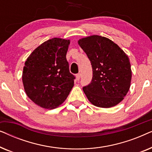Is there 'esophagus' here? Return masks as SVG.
Masks as SVG:
<instances>
[{"label": "esophagus", "instance_id": "obj_1", "mask_svg": "<svg viewBox=\"0 0 152 152\" xmlns=\"http://www.w3.org/2000/svg\"><path fill=\"white\" fill-rule=\"evenodd\" d=\"M80 75H81L80 73L77 74L76 75H75V76H76V81H77V82H78L79 80H80Z\"/></svg>", "mask_w": 152, "mask_h": 152}]
</instances>
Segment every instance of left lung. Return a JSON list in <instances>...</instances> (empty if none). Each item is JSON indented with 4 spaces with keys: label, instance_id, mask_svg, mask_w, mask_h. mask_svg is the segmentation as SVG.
Here are the masks:
<instances>
[{
    "label": "left lung",
    "instance_id": "1",
    "mask_svg": "<svg viewBox=\"0 0 152 152\" xmlns=\"http://www.w3.org/2000/svg\"><path fill=\"white\" fill-rule=\"evenodd\" d=\"M93 68L91 84L83 91L97 107L110 108L123 100L131 86L132 69L128 56L107 37L92 35L78 41Z\"/></svg>",
    "mask_w": 152,
    "mask_h": 152
}]
</instances>
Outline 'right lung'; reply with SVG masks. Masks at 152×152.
<instances>
[{"label": "right lung", "mask_w": 152, "mask_h": 152, "mask_svg": "<svg viewBox=\"0 0 152 152\" xmlns=\"http://www.w3.org/2000/svg\"><path fill=\"white\" fill-rule=\"evenodd\" d=\"M70 40L53 38L37 48L27 59L22 80L27 95L33 102L53 109L66 100L74 86L66 59Z\"/></svg>", "instance_id": "add662e5"}]
</instances>
